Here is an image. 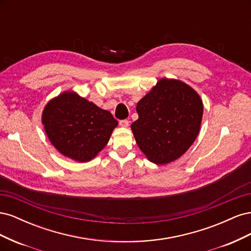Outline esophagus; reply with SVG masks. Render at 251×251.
Here are the masks:
<instances>
[{"instance_id":"34e87169","label":"esophagus","mask_w":251,"mask_h":251,"mask_svg":"<svg viewBox=\"0 0 251 251\" xmlns=\"http://www.w3.org/2000/svg\"><path fill=\"white\" fill-rule=\"evenodd\" d=\"M128 123H130V121L126 120V119L119 120V126H124V127H126V126H128Z\"/></svg>"}]
</instances>
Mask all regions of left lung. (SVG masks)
Segmentation results:
<instances>
[{
  "mask_svg": "<svg viewBox=\"0 0 251 251\" xmlns=\"http://www.w3.org/2000/svg\"><path fill=\"white\" fill-rule=\"evenodd\" d=\"M138 119L131 127L149 160L166 164L192 146L203 115L200 96L186 83L163 78L137 103Z\"/></svg>",
  "mask_w": 251,
  "mask_h": 251,
  "instance_id": "left-lung-1",
  "label": "left lung"
}]
</instances>
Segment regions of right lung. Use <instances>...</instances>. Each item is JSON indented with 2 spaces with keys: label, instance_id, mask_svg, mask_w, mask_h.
I'll return each mask as SVG.
<instances>
[{
  "label": "right lung",
  "instance_id": "1",
  "mask_svg": "<svg viewBox=\"0 0 251 251\" xmlns=\"http://www.w3.org/2000/svg\"><path fill=\"white\" fill-rule=\"evenodd\" d=\"M43 124L60 153L87 162L104 148L118 123L109 111L73 92H65L46 105Z\"/></svg>",
  "mask_w": 251,
  "mask_h": 251
}]
</instances>
